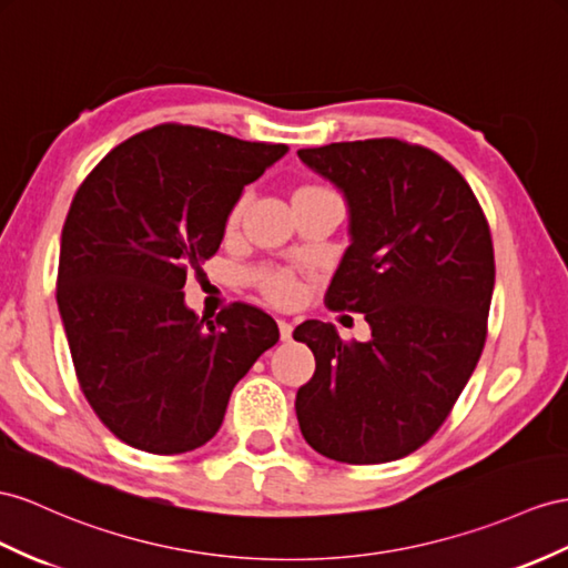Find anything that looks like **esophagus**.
Segmentation results:
<instances>
[{
	"mask_svg": "<svg viewBox=\"0 0 568 568\" xmlns=\"http://www.w3.org/2000/svg\"><path fill=\"white\" fill-rule=\"evenodd\" d=\"M278 328H281V341L293 338V324H290V322H278Z\"/></svg>",
	"mask_w": 568,
	"mask_h": 568,
	"instance_id": "esophagus-1",
	"label": "esophagus"
}]
</instances>
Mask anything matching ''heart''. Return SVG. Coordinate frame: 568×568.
I'll return each mask as SVG.
<instances>
[{"label":"heart","mask_w":568,"mask_h":568,"mask_svg":"<svg viewBox=\"0 0 568 568\" xmlns=\"http://www.w3.org/2000/svg\"><path fill=\"white\" fill-rule=\"evenodd\" d=\"M242 206H244V201H237V203H235V209H232V213H230V221H232V223H235L237 217H240ZM256 278H258L261 290H264V293H266L271 300H275V302H290V300H295L297 293H300V285H297V281H295V275L290 273V271H283V268H264V271H258Z\"/></svg>","instance_id":"1"}]
</instances>
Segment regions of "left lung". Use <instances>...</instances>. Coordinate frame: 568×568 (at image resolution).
Instances as JSON below:
<instances>
[{"label":"left lung","mask_w":568,"mask_h":568,"mask_svg":"<svg viewBox=\"0 0 568 568\" xmlns=\"http://www.w3.org/2000/svg\"><path fill=\"white\" fill-rule=\"evenodd\" d=\"M347 203V246L328 285L331 310L365 314L367 343L304 322L316 369L300 386L302 436L353 465L398 460L444 425L487 336L494 246L460 172L398 139L297 151Z\"/></svg>","instance_id":"1"}]
</instances>
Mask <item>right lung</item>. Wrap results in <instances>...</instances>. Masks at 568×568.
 Instances as JSON below:
<instances>
[{
  "mask_svg": "<svg viewBox=\"0 0 568 568\" xmlns=\"http://www.w3.org/2000/svg\"><path fill=\"white\" fill-rule=\"evenodd\" d=\"M287 153L201 126L160 124L112 149L62 227L57 307L85 400L124 444L186 454L221 429L232 388L278 326L252 304H184L242 189Z\"/></svg>",
  "mask_w": 568,
  "mask_h": 568,
  "instance_id": "1",
  "label": "right lung"
}]
</instances>
